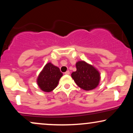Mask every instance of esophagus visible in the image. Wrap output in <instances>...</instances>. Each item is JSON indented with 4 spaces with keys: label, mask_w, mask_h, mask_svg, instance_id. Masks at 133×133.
Listing matches in <instances>:
<instances>
[{
    "label": "esophagus",
    "mask_w": 133,
    "mask_h": 133,
    "mask_svg": "<svg viewBox=\"0 0 133 133\" xmlns=\"http://www.w3.org/2000/svg\"><path fill=\"white\" fill-rule=\"evenodd\" d=\"M65 74H67V75H69V74H70V71H67L66 72H65L64 73Z\"/></svg>",
    "instance_id": "esophagus-1"
}]
</instances>
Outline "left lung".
<instances>
[{"label": "left lung", "mask_w": 133, "mask_h": 133, "mask_svg": "<svg viewBox=\"0 0 133 133\" xmlns=\"http://www.w3.org/2000/svg\"><path fill=\"white\" fill-rule=\"evenodd\" d=\"M76 66L77 70L71 76L76 84L86 91L96 88L99 82V72L92 65L82 61L77 62Z\"/></svg>", "instance_id": "8db88e82"}]
</instances>
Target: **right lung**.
Segmentation results:
<instances>
[{
	"instance_id": "1",
	"label": "right lung",
	"mask_w": 133,
	"mask_h": 133,
	"mask_svg": "<svg viewBox=\"0 0 133 133\" xmlns=\"http://www.w3.org/2000/svg\"><path fill=\"white\" fill-rule=\"evenodd\" d=\"M62 73L59 68L47 64L37 78V84L44 92H51L56 88Z\"/></svg>"
}]
</instances>
